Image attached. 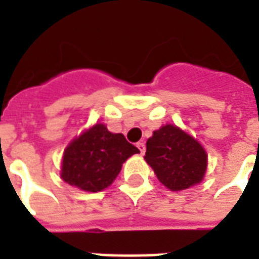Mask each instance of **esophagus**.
<instances>
[{"label":"esophagus","mask_w":259,"mask_h":259,"mask_svg":"<svg viewBox=\"0 0 259 259\" xmlns=\"http://www.w3.org/2000/svg\"><path fill=\"white\" fill-rule=\"evenodd\" d=\"M137 148L140 150L141 154H144V152H146V144H144L143 141H140V143H137Z\"/></svg>","instance_id":"esophagus-1"}]
</instances>
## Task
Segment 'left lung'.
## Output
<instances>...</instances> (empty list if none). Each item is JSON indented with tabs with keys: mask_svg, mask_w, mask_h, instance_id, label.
I'll use <instances>...</instances> for the list:
<instances>
[{
	"mask_svg": "<svg viewBox=\"0 0 259 259\" xmlns=\"http://www.w3.org/2000/svg\"><path fill=\"white\" fill-rule=\"evenodd\" d=\"M146 162L170 191L190 189L202 182L208 165L204 147L175 124H163L147 140Z\"/></svg>",
	"mask_w": 259,
	"mask_h": 259,
	"instance_id": "left-lung-1",
	"label": "left lung"
}]
</instances>
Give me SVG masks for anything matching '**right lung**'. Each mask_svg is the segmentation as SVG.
Masks as SVG:
<instances>
[{
  "instance_id": "right-lung-1",
  "label": "right lung",
  "mask_w": 259,
  "mask_h": 259,
  "mask_svg": "<svg viewBox=\"0 0 259 259\" xmlns=\"http://www.w3.org/2000/svg\"><path fill=\"white\" fill-rule=\"evenodd\" d=\"M137 152L139 148L122 133H111L104 123H96L65 148L61 179L83 191H102L112 185L124 161Z\"/></svg>"
}]
</instances>
